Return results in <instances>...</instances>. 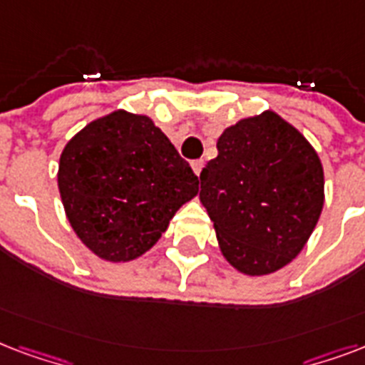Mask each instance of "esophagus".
I'll return each instance as SVG.
<instances>
[{
  "label": "esophagus",
  "instance_id": "esophagus-1",
  "mask_svg": "<svg viewBox=\"0 0 365 365\" xmlns=\"http://www.w3.org/2000/svg\"><path fill=\"white\" fill-rule=\"evenodd\" d=\"M192 169H194V173H196V175L202 173L203 160H194V162H192Z\"/></svg>",
  "mask_w": 365,
  "mask_h": 365
}]
</instances>
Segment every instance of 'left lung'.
<instances>
[{
  "label": "left lung",
  "mask_w": 365,
  "mask_h": 365,
  "mask_svg": "<svg viewBox=\"0 0 365 365\" xmlns=\"http://www.w3.org/2000/svg\"><path fill=\"white\" fill-rule=\"evenodd\" d=\"M200 173V200L222 255L250 276L299 255L320 219L324 169L301 133L274 112L238 121Z\"/></svg>",
  "instance_id": "obj_1"
}]
</instances>
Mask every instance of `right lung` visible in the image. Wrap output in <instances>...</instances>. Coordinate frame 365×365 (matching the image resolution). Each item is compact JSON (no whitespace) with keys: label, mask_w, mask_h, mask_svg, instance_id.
<instances>
[{"label":"right lung","mask_w":365,"mask_h":365,"mask_svg":"<svg viewBox=\"0 0 365 365\" xmlns=\"http://www.w3.org/2000/svg\"><path fill=\"white\" fill-rule=\"evenodd\" d=\"M66 217L106 261L148 251L177 209L197 194V177L146 115L112 112L81 129L58 163Z\"/></svg>","instance_id":"right-lung-1"}]
</instances>
